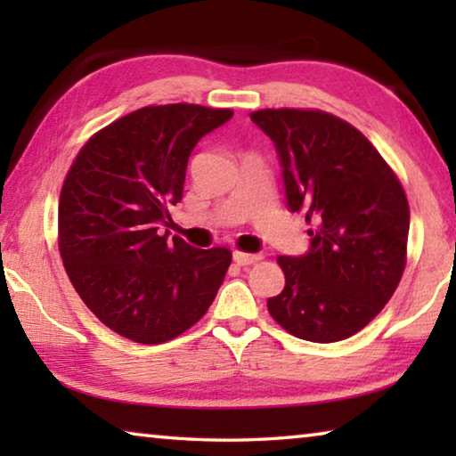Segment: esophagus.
Returning a JSON list of instances; mask_svg holds the SVG:
<instances>
[{
    "instance_id": "obj_1",
    "label": "esophagus",
    "mask_w": 456,
    "mask_h": 456,
    "mask_svg": "<svg viewBox=\"0 0 456 456\" xmlns=\"http://www.w3.org/2000/svg\"><path fill=\"white\" fill-rule=\"evenodd\" d=\"M261 259V256H251V253H241V251H233V261L237 265H251V264H257Z\"/></svg>"
}]
</instances>
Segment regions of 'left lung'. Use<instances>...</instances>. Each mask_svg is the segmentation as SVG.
<instances>
[{
  "label": "left lung",
  "instance_id": "obj_1",
  "mask_svg": "<svg viewBox=\"0 0 456 456\" xmlns=\"http://www.w3.org/2000/svg\"><path fill=\"white\" fill-rule=\"evenodd\" d=\"M272 138L285 200L304 213L310 249L280 256V296L272 318L296 338L330 344L356 334L380 314L406 265L411 211L403 184L372 142L322 110L251 112Z\"/></svg>",
  "mask_w": 456,
  "mask_h": 456
}]
</instances>
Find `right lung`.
<instances>
[{"mask_svg":"<svg viewBox=\"0 0 456 456\" xmlns=\"http://www.w3.org/2000/svg\"><path fill=\"white\" fill-rule=\"evenodd\" d=\"M229 108L146 106L84 144L60 192V256L96 318L138 344H163L203 318L231 251L168 241L192 149Z\"/></svg>","mask_w":456,"mask_h":456,"instance_id":"obj_1","label":"right lung"}]
</instances>
